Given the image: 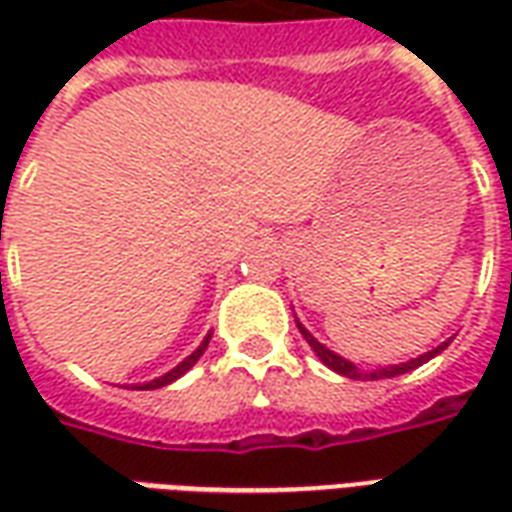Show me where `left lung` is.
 I'll list each match as a JSON object with an SVG mask.
<instances>
[{
  "label": "left lung",
  "mask_w": 512,
  "mask_h": 512,
  "mask_svg": "<svg viewBox=\"0 0 512 512\" xmlns=\"http://www.w3.org/2000/svg\"><path fill=\"white\" fill-rule=\"evenodd\" d=\"M296 326H299V332L304 334V340L310 343V348L318 354V359H321L323 365L329 367V370H334V373H340V376L345 378H354V381H378V378H395V376H403V373H408V370H417L419 365H425L428 359H433V356H439L447 345H450V340L447 343L436 345L433 351H428V354L417 356V359H408V362H400V365H386V367H376V370H362V367H356L354 362H348V359H343L340 354H334V351H329L326 345L318 343L315 337H312L304 326H301L299 321H296Z\"/></svg>",
  "instance_id": "left-lung-1"
}]
</instances>
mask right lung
Listing matches in <instances>:
<instances>
[{"mask_svg": "<svg viewBox=\"0 0 512 512\" xmlns=\"http://www.w3.org/2000/svg\"><path fill=\"white\" fill-rule=\"evenodd\" d=\"M208 343H211V334H205V340H202V343L197 345V351H191V354L186 356V359H183V362H180L178 367H172L169 373L153 378V381H145V384H134V386H131V389H161V386H167V384H172V381H178L180 376H186L191 367L197 365V359H200V356L205 354V348H208Z\"/></svg>", "mask_w": 512, "mask_h": 512, "instance_id": "add662e5", "label": "right lung"}]
</instances>
